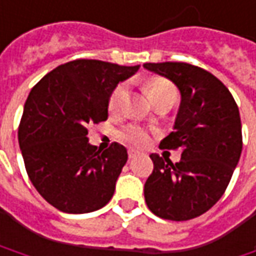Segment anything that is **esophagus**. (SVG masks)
I'll list each match as a JSON object with an SVG mask.
<instances>
[{"label": "esophagus", "mask_w": 256, "mask_h": 256, "mask_svg": "<svg viewBox=\"0 0 256 256\" xmlns=\"http://www.w3.org/2000/svg\"><path fill=\"white\" fill-rule=\"evenodd\" d=\"M137 156H140V152L133 150V148H130V150H128V158H136Z\"/></svg>", "instance_id": "obj_1"}]
</instances>
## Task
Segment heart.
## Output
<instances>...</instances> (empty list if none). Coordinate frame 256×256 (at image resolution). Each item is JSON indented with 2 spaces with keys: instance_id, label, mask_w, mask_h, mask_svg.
<instances>
[{
  "instance_id": "heart-1",
  "label": "heart",
  "mask_w": 256,
  "mask_h": 256,
  "mask_svg": "<svg viewBox=\"0 0 256 256\" xmlns=\"http://www.w3.org/2000/svg\"><path fill=\"white\" fill-rule=\"evenodd\" d=\"M146 90L148 98L154 104H160L163 102H172L176 103L178 99V89L177 86L172 84V80H168L167 78L163 76H152L147 82H146ZM128 84H118L109 96V112L116 114L119 113L128 99ZM119 138L122 142L128 143V144L134 146V147H144L150 142V134L148 132H146L144 128H138L136 124H130L126 126L123 130H120Z\"/></svg>"
}]
</instances>
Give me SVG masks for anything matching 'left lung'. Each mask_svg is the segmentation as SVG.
Here are the masks:
<instances>
[{
    "mask_svg": "<svg viewBox=\"0 0 256 256\" xmlns=\"http://www.w3.org/2000/svg\"><path fill=\"white\" fill-rule=\"evenodd\" d=\"M180 89L174 132L160 148L181 150V160L152 154L153 172L144 184L148 210L170 221L202 216L222 197L242 152L238 106L218 78L184 62L144 64Z\"/></svg>",
    "mask_w": 256,
    "mask_h": 256,
    "instance_id": "1",
    "label": "left lung"
}]
</instances>
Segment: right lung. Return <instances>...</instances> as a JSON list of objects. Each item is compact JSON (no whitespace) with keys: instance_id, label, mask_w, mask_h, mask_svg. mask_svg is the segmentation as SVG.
Wrapping results in <instances>:
<instances>
[{"instance_id":"1","label":"right lung","mask_w":256,"mask_h":256,"mask_svg":"<svg viewBox=\"0 0 256 256\" xmlns=\"http://www.w3.org/2000/svg\"><path fill=\"white\" fill-rule=\"evenodd\" d=\"M137 69L75 59L46 74L28 94L18 128L24 163L34 187L59 211L92 212L113 197L128 150L119 143L98 150L88 142V126L108 119L112 90Z\"/></svg>"}]
</instances>
